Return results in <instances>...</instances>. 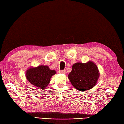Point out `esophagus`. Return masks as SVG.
Returning a JSON list of instances; mask_svg holds the SVG:
<instances>
[{"instance_id":"esophagus-1","label":"esophagus","mask_w":124,"mask_h":124,"mask_svg":"<svg viewBox=\"0 0 124 124\" xmlns=\"http://www.w3.org/2000/svg\"><path fill=\"white\" fill-rule=\"evenodd\" d=\"M59 73H63V74H64V73H66V70H60L59 71Z\"/></svg>"}]
</instances>
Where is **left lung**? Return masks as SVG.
I'll return each instance as SVG.
<instances>
[{
	"label": "left lung",
	"mask_w": 124,
	"mask_h": 124,
	"mask_svg": "<svg viewBox=\"0 0 124 124\" xmlns=\"http://www.w3.org/2000/svg\"><path fill=\"white\" fill-rule=\"evenodd\" d=\"M99 71L96 64L92 62L86 63H76L72 65L68 78L74 87L84 91L92 88L99 77Z\"/></svg>",
	"instance_id": "8db88e82"
}]
</instances>
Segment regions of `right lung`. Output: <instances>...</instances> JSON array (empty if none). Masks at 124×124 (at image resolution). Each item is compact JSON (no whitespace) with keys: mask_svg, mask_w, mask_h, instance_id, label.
<instances>
[{"mask_svg":"<svg viewBox=\"0 0 124 124\" xmlns=\"http://www.w3.org/2000/svg\"><path fill=\"white\" fill-rule=\"evenodd\" d=\"M56 71L50 70L46 65H39L37 68L29 69L26 72V77L29 82L40 89H44L48 85L50 79Z\"/></svg>","mask_w":124,"mask_h":124,"instance_id":"obj_1","label":"right lung"}]
</instances>
